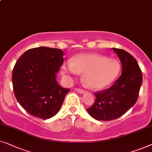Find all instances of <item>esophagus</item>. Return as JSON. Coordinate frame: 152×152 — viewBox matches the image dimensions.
<instances>
[{
    "mask_svg": "<svg viewBox=\"0 0 152 152\" xmlns=\"http://www.w3.org/2000/svg\"><path fill=\"white\" fill-rule=\"evenodd\" d=\"M76 91H77V92H78L79 94H81L85 93V91L83 90V89H76Z\"/></svg>",
    "mask_w": 152,
    "mask_h": 152,
    "instance_id": "obj_1",
    "label": "esophagus"
}]
</instances>
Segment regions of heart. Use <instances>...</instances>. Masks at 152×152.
Here are the masks:
<instances>
[{
	"label": "heart",
	"instance_id": "1",
	"mask_svg": "<svg viewBox=\"0 0 152 152\" xmlns=\"http://www.w3.org/2000/svg\"><path fill=\"white\" fill-rule=\"evenodd\" d=\"M65 73L72 75L83 74V80L89 88L102 89L110 85L118 76L121 66L115 58L98 54H79L72 61L62 66Z\"/></svg>",
	"mask_w": 152,
	"mask_h": 152
}]
</instances>
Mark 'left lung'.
<instances>
[{"label": "left lung", "mask_w": 152, "mask_h": 152, "mask_svg": "<svg viewBox=\"0 0 152 152\" xmlns=\"http://www.w3.org/2000/svg\"><path fill=\"white\" fill-rule=\"evenodd\" d=\"M122 64L121 76L107 90L95 93L94 104L87 109L98 121H110L125 114L137 101L142 76L136 60L126 51L112 48Z\"/></svg>", "instance_id": "left-lung-1"}]
</instances>
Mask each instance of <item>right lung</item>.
I'll return each mask as SVG.
<instances>
[{
  "label": "right lung",
  "instance_id": "obj_1",
  "mask_svg": "<svg viewBox=\"0 0 152 152\" xmlns=\"http://www.w3.org/2000/svg\"><path fill=\"white\" fill-rule=\"evenodd\" d=\"M63 55L60 49L40 47L26 51L15 64L12 72L14 95L29 114L48 119L60 110L69 91L56 80Z\"/></svg>",
  "mask_w": 152,
  "mask_h": 152
}]
</instances>
